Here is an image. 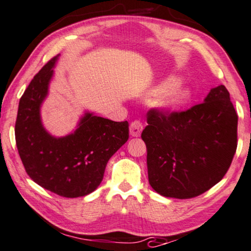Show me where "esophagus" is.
I'll list each match as a JSON object with an SVG mask.
<instances>
[{
    "label": "esophagus",
    "instance_id": "1",
    "mask_svg": "<svg viewBox=\"0 0 251 251\" xmlns=\"http://www.w3.org/2000/svg\"><path fill=\"white\" fill-rule=\"evenodd\" d=\"M142 130H143V124L141 121H134L129 125V133L132 136H140Z\"/></svg>",
    "mask_w": 251,
    "mask_h": 251
}]
</instances>
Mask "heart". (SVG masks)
Masks as SVG:
<instances>
[{
	"instance_id": "heart-1",
	"label": "heart",
	"mask_w": 251,
	"mask_h": 251,
	"mask_svg": "<svg viewBox=\"0 0 251 251\" xmlns=\"http://www.w3.org/2000/svg\"><path fill=\"white\" fill-rule=\"evenodd\" d=\"M154 96H160L158 106L164 110L174 111L184 107L192 99V91L185 85L179 84L176 77L168 78L154 91Z\"/></svg>"
}]
</instances>
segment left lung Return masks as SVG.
<instances>
[{"mask_svg": "<svg viewBox=\"0 0 251 251\" xmlns=\"http://www.w3.org/2000/svg\"><path fill=\"white\" fill-rule=\"evenodd\" d=\"M142 140L149 182L160 195L193 198L218 184L238 145V115L224 85L185 111L152 108Z\"/></svg>", "mask_w": 251, "mask_h": 251, "instance_id": "left-lung-1", "label": "left lung"}]
</instances>
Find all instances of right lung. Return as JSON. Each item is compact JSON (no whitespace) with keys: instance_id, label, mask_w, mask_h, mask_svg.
Returning a JSON list of instances; mask_svg holds the SVG:
<instances>
[{"instance_id":"add662e5","label":"right lung","mask_w":251,"mask_h":251,"mask_svg":"<svg viewBox=\"0 0 251 251\" xmlns=\"http://www.w3.org/2000/svg\"><path fill=\"white\" fill-rule=\"evenodd\" d=\"M55 56L30 82L19 102L16 142L25 173L59 196H85L102 181L107 162L128 140V123L87 113L74 133L54 137L40 119V106L53 76Z\"/></svg>"}]
</instances>
